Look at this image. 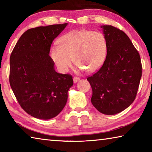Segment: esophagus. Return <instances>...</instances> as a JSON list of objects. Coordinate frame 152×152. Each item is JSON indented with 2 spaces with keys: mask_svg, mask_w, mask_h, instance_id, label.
<instances>
[{
  "mask_svg": "<svg viewBox=\"0 0 152 152\" xmlns=\"http://www.w3.org/2000/svg\"><path fill=\"white\" fill-rule=\"evenodd\" d=\"M79 80H80V78H78V77H74V78H73L74 83H76V82H78Z\"/></svg>",
  "mask_w": 152,
  "mask_h": 152,
  "instance_id": "34e87169",
  "label": "esophagus"
}]
</instances>
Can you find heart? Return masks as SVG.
Wrapping results in <instances>:
<instances>
[{"label":"heart","instance_id":"1","mask_svg":"<svg viewBox=\"0 0 152 152\" xmlns=\"http://www.w3.org/2000/svg\"><path fill=\"white\" fill-rule=\"evenodd\" d=\"M107 42L103 33L88 30H75L59 39L53 45L50 56L59 71L66 73L74 62L78 70L93 72L101 68L106 59Z\"/></svg>","mask_w":152,"mask_h":152}]
</instances>
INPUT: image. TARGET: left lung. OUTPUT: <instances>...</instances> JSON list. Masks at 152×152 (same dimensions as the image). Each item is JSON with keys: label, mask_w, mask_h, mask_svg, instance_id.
Instances as JSON below:
<instances>
[{"label": "left lung", "mask_w": 152, "mask_h": 152, "mask_svg": "<svg viewBox=\"0 0 152 152\" xmlns=\"http://www.w3.org/2000/svg\"><path fill=\"white\" fill-rule=\"evenodd\" d=\"M107 53L99 71L87 78L92 90L91 102L104 115H115L134 101L142 74L140 56L125 33L102 25Z\"/></svg>", "instance_id": "obj_1"}]
</instances>
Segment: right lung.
<instances>
[{
    "label": "right lung",
    "mask_w": 152,
    "mask_h": 152,
    "mask_svg": "<svg viewBox=\"0 0 152 152\" xmlns=\"http://www.w3.org/2000/svg\"><path fill=\"white\" fill-rule=\"evenodd\" d=\"M68 23L37 27L23 34L10 57L9 82L20 107L32 117L50 119L65 107L72 76L58 73L50 56L53 41Z\"/></svg>",
    "instance_id": "right-lung-1"
}]
</instances>
